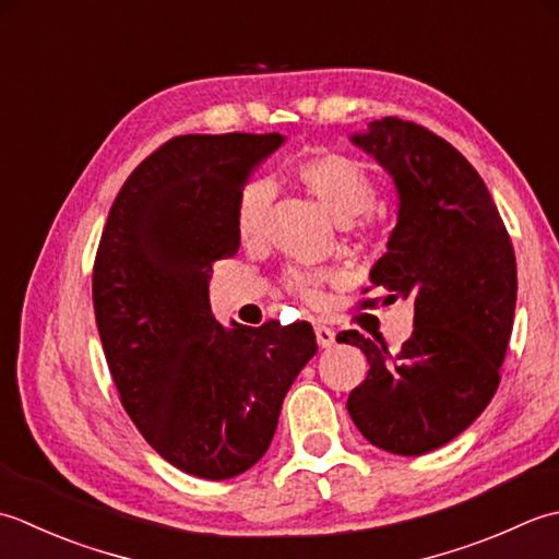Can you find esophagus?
<instances>
[{
	"instance_id": "esophagus-1",
	"label": "esophagus",
	"mask_w": 559,
	"mask_h": 559,
	"mask_svg": "<svg viewBox=\"0 0 559 559\" xmlns=\"http://www.w3.org/2000/svg\"><path fill=\"white\" fill-rule=\"evenodd\" d=\"M316 340H318V345H321V347H330L335 343V330L318 323L316 325Z\"/></svg>"
}]
</instances>
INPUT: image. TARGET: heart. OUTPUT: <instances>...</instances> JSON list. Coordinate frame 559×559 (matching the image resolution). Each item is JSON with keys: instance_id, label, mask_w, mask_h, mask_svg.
Wrapping results in <instances>:
<instances>
[{"instance_id": "heart-1", "label": "heart", "mask_w": 559, "mask_h": 559, "mask_svg": "<svg viewBox=\"0 0 559 559\" xmlns=\"http://www.w3.org/2000/svg\"><path fill=\"white\" fill-rule=\"evenodd\" d=\"M294 178L335 216L337 222H352L359 216L357 236L361 241H381L385 236L383 224L371 214L379 200V186L355 158L335 152H321L301 158L292 168ZM267 212V188L263 183H248L236 202L234 226L243 243H253L263 234ZM325 275L309 270H289L284 287L301 301L313 304L321 296Z\"/></svg>"}]
</instances>
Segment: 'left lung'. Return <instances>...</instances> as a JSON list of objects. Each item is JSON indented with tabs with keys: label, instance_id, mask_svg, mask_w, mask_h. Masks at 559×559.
<instances>
[{
	"label": "left lung",
	"instance_id": "1",
	"mask_svg": "<svg viewBox=\"0 0 559 559\" xmlns=\"http://www.w3.org/2000/svg\"><path fill=\"white\" fill-rule=\"evenodd\" d=\"M352 142L389 170L401 195L389 253L364 294L381 287L383 304L413 301L415 328L397 352L357 330L337 335L369 361L347 409L373 447L423 455L471 427L497 393L516 309L514 246L480 174L439 134L381 118Z\"/></svg>",
	"mask_w": 559,
	"mask_h": 559
}]
</instances>
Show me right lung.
Segmentation results:
<instances>
[{"label": "right lung", "mask_w": 559, "mask_h": 559, "mask_svg": "<svg viewBox=\"0 0 559 559\" xmlns=\"http://www.w3.org/2000/svg\"><path fill=\"white\" fill-rule=\"evenodd\" d=\"M284 142L270 134H180L124 180L94 260L106 361L150 447L188 475L226 480L263 459L282 401L316 355L311 323H216L207 282L238 253L236 202Z\"/></svg>", "instance_id": "right-lung-1"}]
</instances>
